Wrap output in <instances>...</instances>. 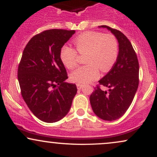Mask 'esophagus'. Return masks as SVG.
<instances>
[{"label":"esophagus","instance_id":"obj_1","mask_svg":"<svg viewBox=\"0 0 157 157\" xmlns=\"http://www.w3.org/2000/svg\"><path fill=\"white\" fill-rule=\"evenodd\" d=\"M82 85L80 84V83H77V89H82Z\"/></svg>","mask_w":157,"mask_h":157}]
</instances>
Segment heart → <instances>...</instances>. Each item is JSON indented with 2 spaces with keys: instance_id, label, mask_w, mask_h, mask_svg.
<instances>
[{
  "instance_id": "heart-1",
  "label": "heart",
  "mask_w": 157,
  "mask_h": 157,
  "mask_svg": "<svg viewBox=\"0 0 157 157\" xmlns=\"http://www.w3.org/2000/svg\"><path fill=\"white\" fill-rule=\"evenodd\" d=\"M76 50L70 46H62L60 57L65 67L71 69L77 65V51L85 55L86 66H80L70 75L72 82L86 84L100 76L99 68L102 72L109 71L118 57V42L112 34L100 32H86L77 36L74 40Z\"/></svg>"
}]
</instances>
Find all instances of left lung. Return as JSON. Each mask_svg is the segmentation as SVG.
I'll list each match as a JSON object with an SVG mask.
<instances>
[{
  "mask_svg": "<svg viewBox=\"0 0 157 157\" xmlns=\"http://www.w3.org/2000/svg\"><path fill=\"white\" fill-rule=\"evenodd\" d=\"M117 39L119 54L116 63L101 80L90 96L95 114L102 120L112 121L120 118L132 102L139 86V62L134 48L127 37L117 29L108 26ZM100 84L109 88L100 89Z\"/></svg>",
  "mask_w": 157,
  "mask_h": 157,
  "instance_id": "obj_1",
  "label": "left lung"
}]
</instances>
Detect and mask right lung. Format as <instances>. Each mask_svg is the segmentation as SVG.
I'll list each match as a JSON object with an SVG mask.
<instances>
[{
  "mask_svg": "<svg viewBox=\"0 0 157 157\" xmlns=\"http://www.w3.org/2000/svg\"><path fill=\"white\" fill-rule=\"evenodd\" d=\"M75 30L48 29L32 37L23 50L17 69L21 95L39 120L55 122L67 114L77 94L75 84L66 82L60 57L62 46Z\"/></svg>",
  "mask_w": 157,
  "mask_h": 157,
  "instance_id": "obj_1",
  "label": "right lung"
}]
</instances>
